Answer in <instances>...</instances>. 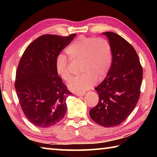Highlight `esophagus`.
Wrapping results in <instances>:
<instances>
[{"label": "esophagus", "instance_id": "34e87169", "mask_svg": "<svg viewBox=\"0 0 157 157\" xmlns=\"http://www.w3.org/2000/svg\"><path fill=\"white\" fill-rule=\"evenodd\" d=\"M85 94H86V92H84V91H80V92L76 93V95H78V96H82V95H84Z\"/></svg>", "mask_w": 157, "mask_h": 157}]
</instances>
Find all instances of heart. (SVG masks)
<instances>
[{"label": "heart", "instance_id": "b5f03b06", "mask_svg": "<svg viewBox=\"0 0 157 157\" xmlns=\"http://www.w3.org/2000/svg\"><path fill=\"white\" fill-rule=\"evenodd\" d=\"M68 57L63 54L57 55L55 60L57 73L63 80L71 78V66L74 62L81 63L82 75L68 82L73 91H81L88 89L107 76L113 62L112 48L110 42L105 38L80 36L66 48Z\"/></svg>", "mask_w": 157, "mask_h": 157}]
</instances>
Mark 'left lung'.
Returning <instances> with one entry per match:
<instances>
[{"mask_svg": "<svg viewBox=\"0 0 157 157\" xmlns=\"http://www.w3.org/2000/svg\"><path fill=\"white\" fill-rule=\"evenodd\" d=\"M108 37L113 52V62L107 76L95 88L98 105L89 111L95 123L103 127L121 124L136 107L140 94L143 68L136 50L125 39L111 32Z\"/></svg>", "mask_w": 157, "mask_h": 157, "instance_id": "obj_1", "label": "left lung"}]
</instances>
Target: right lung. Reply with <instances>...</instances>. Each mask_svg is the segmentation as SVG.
<instances>
[{
	"mask_svg": "<svg viewBox=\"0 0 157 157\" xmlns=\"http://www.w3.org/2000/svg\"><path fill=\"white\" fill-rule=\"evenodd\" d=\"M75 36L44 34L21 57L14 87L23 113L36 127L52 126L65 116L66 98L73 94L57 73L55 60Z\"/></svg>",
	"mask_w": 157,
	"mask_h": 157,
	"instance_id": "add662e5",
	"label": "right lung"
}]
</instances>
